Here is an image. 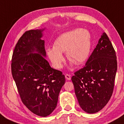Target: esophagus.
I'll list each match as a JSON object with an SVG mask.
<instances>
[{
	"label": "esophagus",
	"mask_w": 124,
	"mask_h": 124,
	"mask_svg": "<svg viewBox=\"0 0 124 124\" xmlns=\"http://www.w3.org/2000/svg\"><path fill=\"white\" fill-rule=\"evenodd\" d=\"M65 78H66L67 80H68V81H70V80L71 79V77H70V75H68V74L65 75Z\"/></svg>",
	"instance_id": "1"
}]
</instances>
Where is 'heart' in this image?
Returning a JSON list of instances; mask_svg holds the SVG:
<instances>
[{
    "label": "heart",
    "instance_id": "1",
    "mask_svg": "<svg viewBox=\"0 0 124 124\" xmlns=\"http://www.w3.org/2000/svg\"><path fill=\"white\" fill-rule=\"evenodd\" d=\"M91 48L90 33L85 29H75L58 36L54 47H48L47 55L54 68L61 69L65 61L63 53L70 60V65L84 63L88 59Z\"/></svg>",
    "mask_w": 124,
    "mask_h": 124
}]
</instances>
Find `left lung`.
<instances>
[{
  "mask_svg": "<svg viewBox=\"0 0 124 124\" xmlns=\"http://www.w3.org/2000/svg\"><path fill=\"white\" fill-rule=\"evenodd\" d=\"M116 70L115 51L104 32L85 66L71 79L79 104L85 112L95 114L107 104L112 94Z\"/></svg>",
  "mask_w": 124,
  "mask_h": 124,
  "instance_id": "obj_1",
  "label": "left lung"
}]
</instances>
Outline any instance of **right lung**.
Instances as JSON below:
<instances>
[{
	"label": "right lung",
	"mask_w": 124,
	"mask_h": 124,
	"mask_svg": "<svg viewBox=\"0 0 124 124\" xmlns=\"http://www.w3.org/2000/svg\"><path fill=\"white\" fill-rule=\"evenodd\" d=\"M45 28L24 33L16 44L12 60V73L20 98L31 112L46 117L54 111L65 82L62 72L51 67L45 58Z\"/></svg>",
	"instance_id": "1"
}]
</instances>
